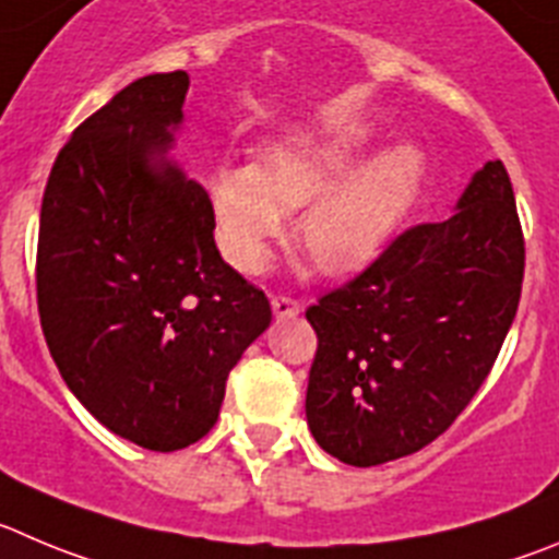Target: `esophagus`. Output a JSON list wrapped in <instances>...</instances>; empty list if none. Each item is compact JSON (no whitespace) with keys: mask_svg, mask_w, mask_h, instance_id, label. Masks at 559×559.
I'll use <instances>...</instances> for the list:
<instances>
[{"mask_svg":"<svg viewBox=\"0 0 559 559\" xmlns=\"http://www.w3.org/2000/svg\"><path fill=\"white\" fill-rule=\"evenodd\" d=\"M273 314L278 317V320H284V317H295L300 314V300L292 295H275L273 297Z\"/></svg>","mask_w":559,"mask_h":559,"instance_id":"1","label":"esophagus"}]
</instances>
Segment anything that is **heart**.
Returning a JSON list of instances; mask_svg holds the SVG:
<instances>
[{
    "label": "heart",
    "instance_id": "obj_1",
    "mask_svg": "<svg viewBox=\"0 0 559 559\" xmlns=\"http://www.w3.org/2000/svg\"><path fill=\"white\" fill-rule=\"evenodd\" d=\"M372 148L361 129L289 140L264 154V165H221L212 176L217 242L234 267L262 273L270 245L286 231L289 209L306 206L297 245L333 275L356 273L391 242L425 179V156L394 145Z\"/></svg>",
    "mask_w": 559,
    "mask_h": 559
}]
</instances>
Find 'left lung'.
Listing matches in <instances>:
<instances>
[{
    "instance_id": "1",
    "label": "left lung",
    "mask_w": 559,
    "mask_h": 559,
    "mask_svg": "<svg viewBox=\"0 0 559 559\" xmlns=\"http://www.w3.org/2000/svg\"><path fill=\"white\" fill-rule=\"evenodd\" d=\"M524 231L502 159L450 221L419 223L306 309V419L328 455L380 466L432 444L485 383L519 311Z\"/></svg>"
}]
</instances>
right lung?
<instances>
[{"mask_svg":"<svg viewBox=\"0 0 559 559\" xmlns=\"http://www.w3.org/2000/svg\"><path fill=\"white\" fill-rule=\"evenodd\" d=\"M190 76L115 93L57 154L40 206L35 289L46 344L74 397L115 436L174 452L206 436L228 372L273 320L223 262L215 209L179 168H154Z\"/></svg>","mask_w":559,"mask_h":559,"instance_id":"obj_1","label":"right lung"}]
</instances>
